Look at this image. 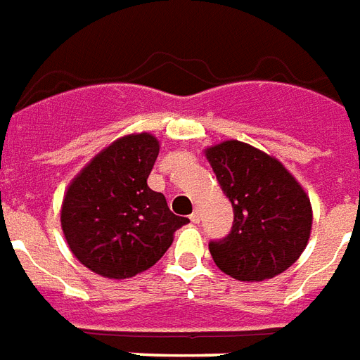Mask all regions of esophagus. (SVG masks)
Wrapping results in <instances>:
<instances>
[{
    "instance_id": "esophagus-1",
    "label": "esophagus",
    "mask_w": 360,
    "mask_h": 360,
    "mask_svg": "<svg viewBox=\"0 0 360 360\" xmlns=\"http://www.w3.org/2000/svg\"><path fill=\"white\" fill-rule=\"evenodd\" d=\"M191 221L192 223H200V213H198V210L194 211V213H192L191 215Z\"/></svg>"
}]
</instances>
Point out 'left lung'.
I'll return each instance as SVG.
<instances>
[{
	"label": "left lung",
	"instance_id": "obj_1",
	"mask_svg": "<svg viewBox=\"0 0 360 360\" xmlns=\"http://www.w3.org/2000/svg\"><path fill=\"white\" fill-rule=\"evenodd\" d=\"M205 156L234 210L229 234L210 241L215 264L240 281H264L295 264L311 230L309 198L295 177L281 162L234 139Z\"/></svg>",
	"mask_w": 360,
	"mask_h": 360
}]
</instances>
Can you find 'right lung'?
Returning <instances> with one entry per match:
<instances>
[{
  "instance_id": "right-lung-1",
  "label": "right lung",
  "mask_w": 360,
  "mask_h": 360,
  "mask_svg": "<svg viewBox=\"0 0 360 360\" xmlns=\"http://www.w3.org/2000/svg\"><path fill=\"white\" fill-rule=\"evenodd\" d=\"M158 149L150 134L117 139L65 192L62 230L68 245L81 264L103 278H134L156 264L175 230L188 223L147 185Z\"/></svg>"
}]
</instances>
